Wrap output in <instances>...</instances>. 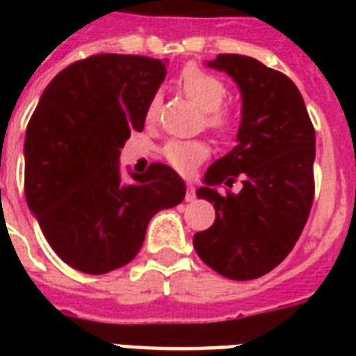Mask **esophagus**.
Instances as JSON below:
<instances>
[{
	"label": "esophagus",
	"instance_id": "1",
	"mask_svg": "<svg viewBox=\"0 0 356 356\" xmlns=\"http://www.w3.org/2000/svg\"><path fill=\"white\" fill-rule=\"evenodd\" d=\"M194 198H196V194H194V186H193V183H188V185H186V196H185V200H186V202H193Z\"/></svg>",
	"mask_w": 356,
	"mask_h": 356
}]
</instances>
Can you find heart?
<instances>
[{
  "label": "heart",
  "mask_w": 356,
  "mask_h": 356,
  "mask_svg": "<svg viewBox=\"0 0 356 356\" xmlns=\"http://www.w3.org/2000/svg\"><path fill=\"white\" fill-rule=\"evenodd\" d=\"M179 86L198 108L204 110V120L209 129L221 133V135L231 131L234 120H232L231 112L221 108V104L229 95V89L223 80H219L217 76L202 70L198 66H188L179 76ZM158 108H160V97L154 95L147 110L148 122L154 120ZM162 154L173 170L181 171V173H191L196 170L198 163L208 158L209 147L204 140L173 139L163 145Z\"/></svg>",
  "instance_id": "1"
}]
</instances>
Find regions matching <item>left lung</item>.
I'll list each match as a JSON object with an SVG mask.
<instances>
[{"label": "left lung", "instance_id": "obj_1", "mask_svg": "<svg viewBox=\"0 0 356 356\" xmlns=\"http://www.w3.org/2000/svg\"><path fill=\"white\" fill-rule=\"evenodd\" d=\"M242 93L236 147L211 163L196 194L213 204L216 221L194 234L208 267L231 280H254L282 263L307 223L314 196V127L296 83L257 58L217 55ZM236 178L238 195L221 193Z\"/></svg>", "mask_w": 356, "mask_h": 356}]
</instances>
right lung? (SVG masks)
<instances>
[{"mask_svg":"<svg viewBox=\"0 0 356 356\" xmlns=\"http://www.w3.org/2000/svg\"><path fill=\"white\" fill-rule=\"evenodd\" d=\"M165 63L102 53L58 72L40 97L24 139V194L55 254L104 275L139 254L148 221L185 198L165 163L120 175V148L145 127Z\"/></svg>","mask_w":356,"mask_h":356,"instance_id":"obj_1","label":"right lung"}]
</instances>
